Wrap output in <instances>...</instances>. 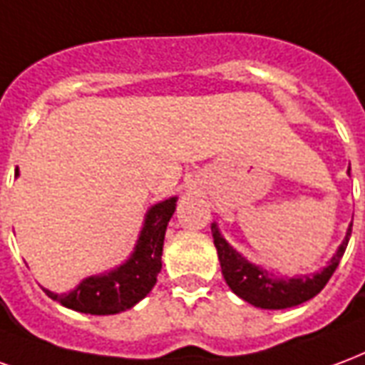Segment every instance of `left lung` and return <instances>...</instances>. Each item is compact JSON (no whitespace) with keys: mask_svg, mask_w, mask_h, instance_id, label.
<instances>
[{"mask_svg":"<svg viewBox=\"0 0 365 365\" xmlns=\"http://www.w3.org/2000/svg\"><path fill=\"white\" fill-rule=\"evenodd\" d=\"M348 173H350V169H348ZM350 233H352V223L348 227L346 237L339 247V251L334 252L331 262L321 272L309 274V276L303 274V276H295V278H280V276H274L272 272H268L264 268L249 262L243 255H239L222 237L217 225L212 223L214 245L217 249V259L222 264V274L227 282V286L241 299L249 302L255 307H260V309H286V307H295V305L315 297L327 286L332 272L339 267L340 259L346 251Z\"/></svg>","mask_w":365,"mask_h":365,"instance_id":"left-lung-1","label":"left lung"}]
</instances>
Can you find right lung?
<instances>
[{"label":"right lung","instance_id":"1","mask_svg":"<svg viewBox=\"0 0 365 365\" xmlns=\"http://www.w3.org/2000/svg\"><path fill=\"white\" fill-rule=\"evenodd\" d=\"M19 175V169H15ZM177 208V198H169L151 206L143 220V227L130 259L110 272L85 278L68 294L44 289L48 297L60 302L68 309L91 315H114L143 299L155 286L161 272V255L167 223Z\"/></svg>","mask_w":365,"mask_h":365}]
</instances>
